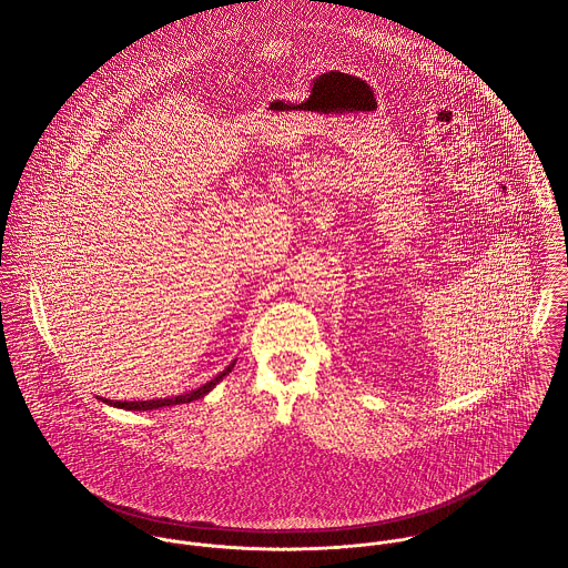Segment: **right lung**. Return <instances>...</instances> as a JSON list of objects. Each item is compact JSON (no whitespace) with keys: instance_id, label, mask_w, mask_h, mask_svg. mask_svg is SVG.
Instances as JSON below:
<instances>
[{"instance_id":"1","label":"right lung","mask_w":568,"mask_h":568,"mask_svg":"<svg viewBox=\"0 0 568 568\" xmlns=\"http://www.w3.org/2000/svg\"><path fill=\"white\" fill-rule=\"evenodd\" d=\"M233 365H235V361L233 363H229L222 372H220L216 378H212L210 383H205L203 387H199V389H194V392L183 393V395H175V397H160V399H142V402H119V399H103V397H99V399H103L105 404H110V406H116V408H125V410H155V408H164V406H175V404H187V402H194V399H201V397H205L207 393L212 392L216 385H219L220 381L233 369Z\"/></svg>"}]
</instances>
